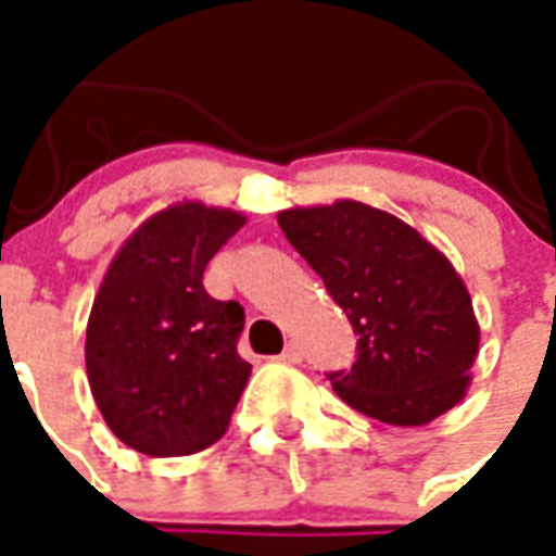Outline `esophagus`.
<instances>
[{
	"mask_svg": "<svg viewBox=\"0 0 556 556\" xmlns=\"http://www.w3.org/2000/svg\"><path fill=\"white\" fill-rule=\"evenodd\" d=\"M277 359H279V362H289V365H294V362H300V348H298V344H294V341H289V344H286V351L279 353Z\"/></svg>",
	"mask_w": 556,
	"mask_h": 556,
	"instance_id": "esophagus-1",
	"label": "esophagus"
}]
</instances>
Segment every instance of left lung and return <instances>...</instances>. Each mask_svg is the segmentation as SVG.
Instances as JSON below:
<instances>
[{
  "label": "left lung",
  "instance_id": "left-lung-1",
  "mask_svg": "<svg viewBox=\"0 0 556 556\" xmlns=\"http://www.w3.org/2000/svg\"><path fill=\"white\" fill-rule=\"evenodd\" d=\"M277 220L359 336L351 371L330 374L341 401L394 427L454 409L471 382L480 327L445 253L356 200L286 208Z\"/></svg>",
  "mask_w": 556,
  "mask_h": 556
}]
</instances>
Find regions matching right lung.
<instances>
[{
    "instance_id": "right-lung-1",
    "label": "right lung",
    "mask_w": 556,
    "mask_h": 556,
    "mask_svg": "<svg viewBox=\"0 0 556 556\" xmlns=\"http://www.w3.org/2000/svg\"><path fill=\"white\" fill-rule=\"evenodd\" d=\"M247 217L185 200L143 220L93 300L85 365L121 442L147 456L215 445L250 380L238 356L244 309L203 289V270Z\"/></svg>"
}]
</instances>
